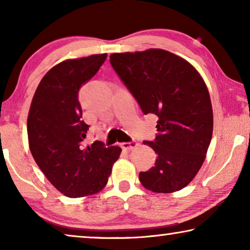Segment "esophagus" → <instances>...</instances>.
I'll return each mask as SVG.
<instances>
[{"instance_id":"34e87169","label":"esophagus","mask_w":250,"mask_h":250,"mask_svg":"<svg viewBox=\"0 0 250 250\" xmlns=\"http://www.w3.org/2000/svg\"><path fill=\"white\" fill-rule=\"evenodd\" d=\"M121 146L124 147L125 150H126V151H131V150H133V149H135V147L138 146V143L135 142V141H131V142H124L121 145Z\"/></svg>"}]
</instances>
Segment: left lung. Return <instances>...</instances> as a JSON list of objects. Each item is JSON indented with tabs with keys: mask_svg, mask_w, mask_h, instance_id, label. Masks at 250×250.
Segmentation results:
<instances>
[{
	"mask_svg": "<svg viewBox=\"0 0 250 250\" xmlns=\"http://www.w3.org/2000/svg\"><path fill=\"white\" fill-rule=\"evenodd\" d=\"M110 64L145 115L158 116L154 167L140 172L146 189L172 193L197 174L213 134V109L206 84L188 61L160 48L110 55Z\"/></svg>",
	"mask_w": 250,
	"mask_h": 250,
	"instance_id": "8db88e82",
	"label": "left lung"
}]
</instances>
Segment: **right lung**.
Listing matches in <instances>:
<instances>
[{"mask_svg": "<svg viewBox=\"0 0 250 250\" xmlns=\"http://www.w3.org/2000/svg\"><path fill=\"white\" fill-rule=\"evenodd\" d=\"M107 54L67 59L54 66L37 87L27 117L29 150L47 180L68 197L100 192L119 159L121 147L95 141L84 146L89 125L78 100Z\"/></svg>", "mask_w": 250, "mask_h": 250, "instance_id": "right-lung-1", "label": "right lung"}]
</instances>
